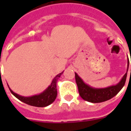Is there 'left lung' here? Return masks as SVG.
<instances>
[{
    "label": "left lung",
    "instance_id": "1",
    "mask_svg": "<svg viewBox=\"0 0 131 131\" xmlns=\"http://www.w3.org/2000/svg\"><path fill=\"white\" fill-rule=\"evenodd\" d=\"M127 62H128V64H127L126 73L124 74L121 81L116 85H110L106 88H97L92 87L87 83H85L82 79L77 73H75V79L78 86L80 96L85 101L92 103H99V102L107 101L115 96L122 89L126 83L127 72L128 70V66H129L128 58Z\"/></svg>",
    "mask_w": 131,
    "mask_h": 131
}]
</instances>
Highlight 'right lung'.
I'll return each mask as SVG.
<instances>
[{
    "instance_id": "add662e5",
    "label": "right lung",
    "mask_w": 131,
    "mask_h": 131,
    "mask_svg": "<svg viewBox=\"0 0 131 131\" xmlns=\"http://www.w3.org/2000/svg\"><path fill=\"white\" fill-rule=\"evenodd\" d=\"M63 72L64 71L61 72L59 74H57V76L52 79L51 83L48 86V88H46V90H44L42 93L37 94V95H32V96L25 97L20 95L13 92L10 89L9 85H7L10 88V91L12 93V94L18 100H19L20 101L23 102L24 103L29 104V105H31V106H34V107H47V106L52 104L57 97V80L61 77V75L63 74Z\"/></svg>"
}]
</instances>
